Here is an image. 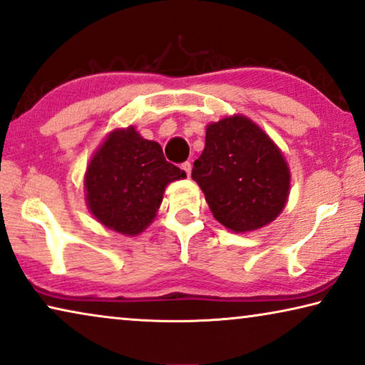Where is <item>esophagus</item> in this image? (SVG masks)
<instances>
[{
    "label": "esophagus",
    "instance_id": "1",
    "mask_svg": "<svg viewBox=\"0 0 365 365\" xmlns=\"http://www.w3.org/2000/svg\"><path fill=\"white\" fill-rule=\"evenodd\" d=\"M182 170L187 173V177H190V173H192V163H190V162L182 163Z\"/></svg>",
    "mask_w": 365,
    "mask_h": 365
}]
</instances>
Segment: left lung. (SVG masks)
<instances>
[{
  "label": "left lung",
  "mask_w": 365,
  "mask_h": 365,
  "mask_svg": "<svg viewBox=\"0 0 365 365\" xmlns=\"http://www.w3.org/2000/svg\"><path fill=\"white\" fill-rule=\"evenodd\" d=\"M192 178L217 222L235 233L259 230L278 218L291 187L283 152L241 114L207 125L205 148L193 163Z\"/></svg>",
  "instance_id": "left-lung-1"
}]
</instances>
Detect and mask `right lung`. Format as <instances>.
Segmentation results:
<instances>
[{
    "instance_id": "add662e5",
    "label": "right lung",
    "mask_w": 365,
    "mask_h": 365,
    "mask_svg": "<svg viewBox=\"0 0 365 365\" xmlns=\"http://www.w3.org/2000/svg\"><path fill=\"white\" fill-rule=\"evenodd\" d=\"M187 173L167 162L160 143L147 140L135 127L114 129L86 168V203L97 222L135 236L153 222L168 183Z\"/></svg>"
}]
</instances>
